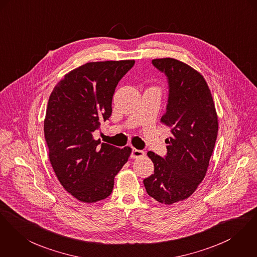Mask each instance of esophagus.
Masks as SVG:
<instances>
[{"instance_id":"34e87169","label":"esophagus","mask_w":257,"mask_h":257,"mask_svg":"<svg viewBox=\"0 0 257 257\" xmlns=\"http://www.w3.org/2000/svg\"><path fill=\"white\" fill-rule=\"evenodd\" d=\"M145 156V153L143 151H140L137 149H133L132 153H131V158H141Z\"/></svg>"}]
</instances>
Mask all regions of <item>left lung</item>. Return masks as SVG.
<instances>
[{"label": "left lung", "instance_id": "obj_1", "mask_svg": "<svg viewBox=\"0 0 257 257\" xmlns=\"http://www.w3.org/2000/svg\"><path fill=\"white\" fill-rule=\"evenodd\" d=\"M153 64L168 78L169 97L160 122L171 129L165 158L148 153L155 173L144 180L149 196L172 204L192 196L205 177L218 134V116L203 76L189 64L165 58Z\"/></svg>", "mask_w": 257, "mask_h": 257}]
</instances>
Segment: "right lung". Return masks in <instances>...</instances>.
<instances>
[{"label":"right lung","mask_w":257,"mask_h":257,"mask_svg":"<svg viewBox=\"0 0 257 257\" xmlns=\"http://www.w3.org/2000/svg\"><path fill=\"white\" fill-rule=\"evenodd\" d=\"M134 63H85L66 73L50 96L44 120L50 161L62 187L82 202L107 198L132 153L130 147L100 144L93 133L111 115L115 88Z\"/></svg>","instance_id":"1"}]
</instances>
